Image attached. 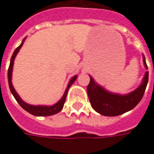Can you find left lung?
<instances>
[{
  "label": "left lung",
  "mask_w": 154,
  "mask_h": 154,
  "mask_svg": "<svg viewBox=\"0 0 154 154\" xmlns=\"http://www.w3.org/2000/svg\"><path fill=\"white\" fill-rule=\"evenodd\" d=\"M143 61L146 69L148 66L143 55ZM90 81L87 86V93L93 109L104 116H118L133 109L143 96L149 81V71H146L141 85L127 94L111 93L98 85L89 75Z\"/></svg>",
  "instance_id": "1"
}]
</instances>
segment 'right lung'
Masks as SVG:
<instances>
[{"mask_svg": "<svg viewBox=\"0 0 154 154\" xmlns=\"http://www.w3.org/2000/svg\"><path fill=\"white\" fill-rule=\"evenodd\" d=\"M26 39V37L25 39H23L21 44L15 50L12 56H11V59L10 66L9 69H8V83H9V87L10 89H11V92L14 98L16 99V100L18 102L20 105L22 107L23 109L26 110V111H27L28 113L33 114L35 116H51V115H53V114H57L59 112H60L62 109H63L64 103H65V100H66V96H67V93H68L69 89L73 85V83L75 82V79H77V75H75L74 77H72L71 79H70V80L69 81L67 88L65 89V91L64 93L62 98L58 101L57 103H54L53 105H51V106H48V105H31V104H29V103H26L25 101H23L21 100V98L19 96V94L16 91V89H14V87H13L12 82H11V78H12L13 65H14L15 58H16V54H18L20 49L22 47V45L24 44Z\"/></svg>", "mask_w": 154, "mask_h": 154, "instance_id": "obj_1", "label": "right lung"}]
</instances>
